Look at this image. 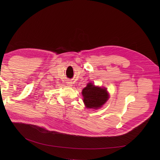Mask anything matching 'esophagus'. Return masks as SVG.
<instances>
[{
	"label": "esophagus",
	"mask_w": 160,
	"mask_h": 160,
	"mask_svg": "<svg viewBox=\"0 0 160 160\" xmlns=\"http://www.w3.org/2000/svg\"><path fill=\"white\" fill-rule=\"evenodd\" d=\"M67 85H68L69 87H71L72 86V83H71V82H67Z\"/></svg>",
	"instance_id": "obj_1"
}]
</instances>
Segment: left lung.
Listing matches in <instances>:
<instances>
[{
  "label": "left lung",
  "mask_w": 160,
  "mask_h": 160,
  "mask_svg": "<svg viewBox=\"0 0 160 160\" xmlns=\"http://www.w3.org/2000/svg\"><path fill=\"white\" fill-rule=\"evenodd\" d=\"M83 102L88 109H97L102 107L109 98L108 92L104 88L95 86L89 83L82 91Z\"/></svg>",
  "instance_id": "8db88e82"
}]
</instances>
